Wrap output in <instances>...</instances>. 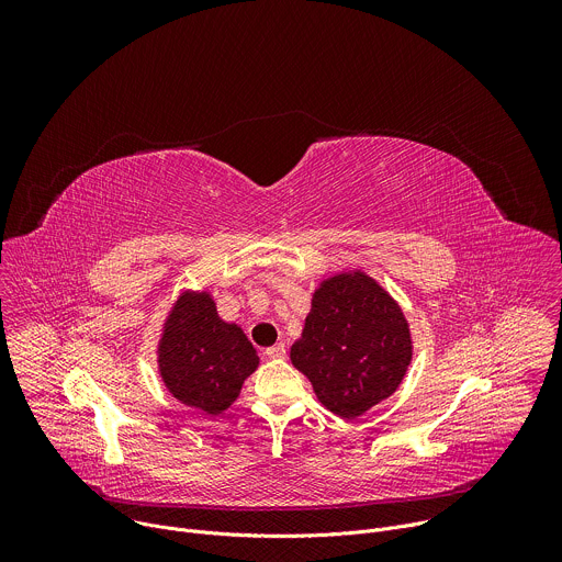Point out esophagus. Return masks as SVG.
<instances>
[{
	"label": "esophagus",
	"instance_id": "34e87169",
	"mask_svg": "<svg viewBox=\"0 0 562 562\" xmlns=\"http://www.w3.org/2000/svg\"><path fill=\"white\" fill-rule=\"evenodd\" d=\"M265 353H267V358H273V360H282V358L286 356V347H284V345H273V347H269Z\"/></svg>",
	"mask_w": 562,
	"mask_h": 562
}]
</instances>
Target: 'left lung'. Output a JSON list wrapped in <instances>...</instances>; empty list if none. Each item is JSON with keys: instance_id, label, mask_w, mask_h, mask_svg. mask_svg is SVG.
<instances>
[{"instance_id": "8db88e82", "label": "left lung", "mask_w": 562, "mask_h": 562, "mask_svg": "<svg viewBox=\"0 0 562 562\" xmlns=\"http://www.w3.org/2000/svg\"><path fill=\"white\" fill-rule=\"evenodd\" d=\"M412 334L397 302L367 273H340L319 284L291 362L319 403L353 420L389 397L412 362Z\"/></svg>"}]
</instances>
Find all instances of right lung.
Here are the masks:
<instances>
[{
  "mask_svg": "<svg viewBox=\"0 0 562 562\" xmlns=\"http://www.w3.org/2000/svg\"><path fill=\"white\" fill-rule=\"evenodd\" d=\"M157 362L182 405L217 416L231 407L260 360L245 331L217 315L206 291H184L167 317Z\"/></svg>",
  "mask_w": 562,
  "mask_h": 562,
  "instance_id": "right-lung-1",
  "label": "right lung"
}]
</instances>
